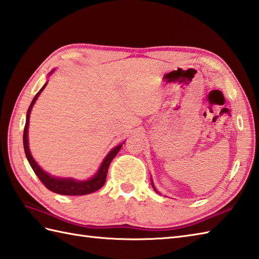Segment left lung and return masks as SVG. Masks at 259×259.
I'll return each mask as SVG.
<instances>
[{"label": "left lung", "instance_id": "8db88e82", "mask_svg": "<svg viewBox=\"0 0 259 259\" xmlns=\"http://www.w3.org/2000/svg\"><path fill=\"white\" fill-rule=\"evenodd\" d=\"M152 184H153V183H152ZM153 188L155 189V191H156V188H155V187H154V185H153ZM156 192H157V191H156ZM157 193H158V192H157Z\"/></svg>", "mask_w": 259, "mask_h": 259}]
</instances>
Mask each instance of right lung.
I'll return each mask as SVG.
<instances>
[{"instance_id":"obj_1","label":"right lung","mask_w":259,"mask_h":259,"mask_svg":"<svg viewBox=\"0 0 259 259\" xmlns=\"http://www.w3.org/2000/svg\"><path fill=\"white\" fill-rule=\"evenodd\" d=\"M53 73V71L51 72V74ZM48 85V83H45L43 88L38 91V93L34 96V99L31 103L30 107L27 110V114H26V123H25V127H24V133H23V145H24V152L26 155V158L30 163L31 167L33 168L34 173L36 174V176L39 178L44 186L47 187L50 191L54 192L56 194H61V195H88L93 192L99 191L100 188L103 187V185L105 184L106 181V175H107V170L108 167H110V164L113 160V158L116 156L117 153L119 152V149L122 148V144L114 147L112 151L107 154V156L103 160V163L101 165L100 169L97 170V173L91 178L89 181H75L73 178H59V177H53L49 175L48 173L39 167L37 165V163L34 160L33 156L31 155L30 148H28V137H27V128H28V122H30V113L32 107L34 105V103L37 100V97L39 96V94L42 93V91L45 89V86Z\"/></svg>"}]
</instances>
